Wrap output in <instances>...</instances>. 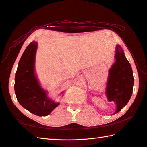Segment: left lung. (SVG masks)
<instances>
[{
  "mask_svg": "<svg viewBox=\"0 0 147 147\" xmlns=\"http://www.w3.org/2000/svg\"><path fill=\"white\" fill-rule=\"evenodd\" d=\"M115 62L109 70L105 94L109 101L116 105V111L119 112L127 104L133 94V73L130 63L126 59L120 45L116 46Z\"/></svg>",
  "mask_w": 147,
  "mask_h": 147,
  "instance_id": "obj_1",
  "label": "left lung"
}]
</instances>
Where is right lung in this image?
Returning <instances> with one entry per match:
<instances>
[{
	"mask_svg": "<svg viewBox=\"0 0 147 147\" xmlns=\"http://www.w3.org/2000/svg\"><path fill=\"white\" fill-rule=\"evenodd\" d=\"M37 42L33 41L26 48L20 59L14 78V92L19 103L26 110L37 116H47L59 102L48 96L35 73ZM64 93L62 92L61 94Z\"/></svg>",
	"mask_w": 147,
	"mask_h": 147,
	"instance_id": "right-lung-1",
	"label": "right lung"
}]
</instances>
